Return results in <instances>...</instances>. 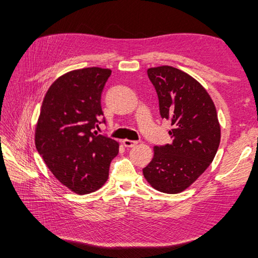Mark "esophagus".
Returning <instances> with one entry per match:
<instances>
[{
  "instance_id": "34e87169",
  "label": "esophagus",
  "mask_w": 258,
  "mask_h": 258,
  "mask_svg": "<svg viewBox=\"0 0 258 258\" xmlns=\"http://www.w3.org/2000/svg\"><path fill=\"white\" fill-rule=\"evenodd\" d=\"M138 144V142L136 141H131V140H123V145L125 147H133Z\"/></svg>"
}]
</instances>
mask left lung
I'll return each instance as SVG.
<instances>
[{
	"mask_svg": "<svg viewBox=\"0 0 258 258\" xmlns=\"http://www.w3.org/2000/svg\"><path fill=\"white\" fill-rule=\"evenodd\" d=\"M147 75L157 93L161 117L172 125V143L154 147V157L143 174L155 189L177 194L213 162L221 126L211 96L190 75L167 65L151 68Z\"/></svg>",
	"mask_w": 258,
	"mask_h": 258,
	"instance_id": "obj_1",
	"label": "left lung"
}]
</instances>
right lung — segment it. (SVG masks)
<instances>
[{
    "mask_svg": "<svg viewBox=\"0 0 258 258\" xmlns=\"http://www.w3.org/2000/svg\"><path fill=\"white\" fill-rule=\"evenodd\" d=\"M112 71L86 68L54 82L42 103L35 146L59 182L76 194L101 188L118 143L93 130L105 123L101 96Z\"/></svg>",
    "mask_w": 258,
    "mask_h": 258,
    "instance_id": "add662e5",
    "label": "right lung"
}]
</instances>
